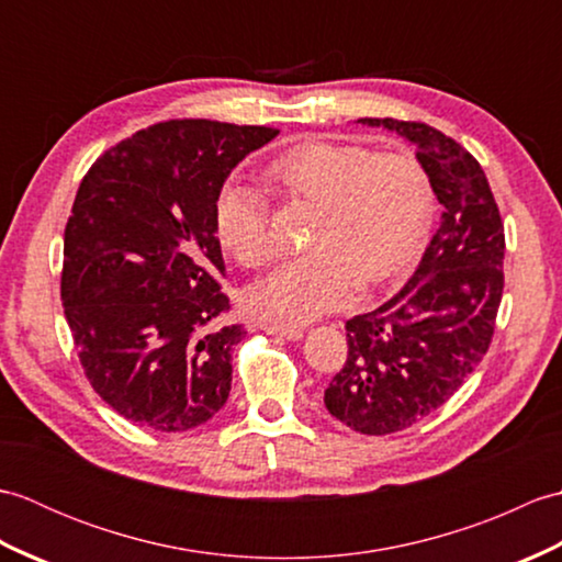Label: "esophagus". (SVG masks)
Wrapping results in <instances>:
<instances>
[{
  "label": "esophagus",
  "mask_w": 562,
  "mask_h": 562,
  "mask_svg": "<svg viewBox=\"0 0 562 562\" xmlns=\"http://www.w3.org/2000/svg\"><path fill=\"white\" fill-rule=\"evenodd\" d=\"M260 328L268 333V336H282L288 340H300L304 336V330L300 326H290V324H274V321H260Z\"/></svg>",
  "instance_id": "34e87169"
}]
</instances>
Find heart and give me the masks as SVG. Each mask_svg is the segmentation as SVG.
<instances>
[{
    "label": "heart",
    "instance_id": "b5f03b06",
    "mask_svg": "<svg viewBox=\"0 0 562 562\" xmlns=\"http://www.w3.org/2000/svg\"><path fill=\"white\" fill-rule=\"evenodd\" d=\"M284 193L318 205L312 250L248 290L254 312L278 321H312L350 302L362 288L396 278L423 254L435 217V190L413 151L306 139L268 166ZM222 246L246 268L278 254L270 200L260 186L226 181L214 205Z\"/></svg>",
    "mask_w": 562,
    "mask_h": 562
}]
</instances>
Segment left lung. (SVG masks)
I'll list each match as a JSON object with an SVG mask.
<instances>
[{
	"label": "left lung",
	"mask_w": 562,
	"mask_h": 562,
	"mask_svg": "<svg viewBox=\"0 0 562 562\" xmlns=\"http://www.w3.org/2000/svg\"><path fill=\"white\" fill-rule=\"evenodd\" d=\"M360 123L413 142L445 207L405 288L345 324L348 360L324 393L333 417L376 437L435 413L481 364L503 302L505 224L481 164L459 142L425 123Z\"/></svg>",
	"instance_id": "obj_1"
}]
</instances>
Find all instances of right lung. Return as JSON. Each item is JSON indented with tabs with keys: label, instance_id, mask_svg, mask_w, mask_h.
<instances>
[{
	"label": "right lung",
	"instance_id": "right-lung-1",
	"mask_svg": "<svg viewBox=\"0 0 562 562\" xmlns=\"http://www.w3.org/2000/svg\"><path fill=\"white\" fill-rule=\"evenodd\" d=\"M280 130L166 121L93 161L65 226V316L93 391L125 420L186 432L229 398L244 328L224 324L214 224L234 166Z\"/></svg>",
	"mask_w": 562,
	"mask_h": 562
}]
</instances>
